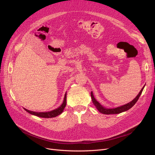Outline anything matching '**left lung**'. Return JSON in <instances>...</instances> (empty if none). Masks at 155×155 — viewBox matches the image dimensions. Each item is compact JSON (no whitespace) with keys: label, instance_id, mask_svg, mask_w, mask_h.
<instances>
[{"label":"left lung","instance_id":"left-lung-1","mask_svg":"<svg viewBox=\"0 0 155 155\" xmlns=\"http://www.w3.org/2000/svg\"><path fill=\"white\" fill-rule=\"evenodd\" d=\"M143 88H144V87L141 89V91H140V92H139L137 96V97H136L133 101H131L130 102L128 103V104L124 105L122 106H120V107H116V108H114V109H107V108H105L104 107H103L100 104V103L95 99L94 97L92 92H91L92 101L93 102V104L94 105L95 107H96V109L102 114H119V113H121V112H125L126 110L130 109L131 107L134 105V104L137 102L138 100L139 99L140 95H141V94H142V92L143 90Z\"/></svg>","mask_w":155,"mask_h":155}]
</instances>
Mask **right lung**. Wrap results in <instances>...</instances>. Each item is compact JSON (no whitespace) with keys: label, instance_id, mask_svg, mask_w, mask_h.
I'll use <instances>...</instances> for the list:
<instances>
[{"label":"right lung","instance_id":"obj_1","mask_svg":"<svg viewBox=\"0 0 155 155\" xmlns=\"http://www.w3.org/2000/svg\"><path fill=\"white\" fill-rule=\"evenodd\" d=\"M67 104V93H65L64 97V100L63 104H61L59 107H58V109H55L53 110L50 111V112H34V111H31L29 110H27L25 109V110L28 112V113L32 114V115H35L38 117H41V118H54V117H56L57 116L61 114L63 112L65 106H66Z\"/></svg>","mask_w":155,"mask_h":155}]
</instances>
